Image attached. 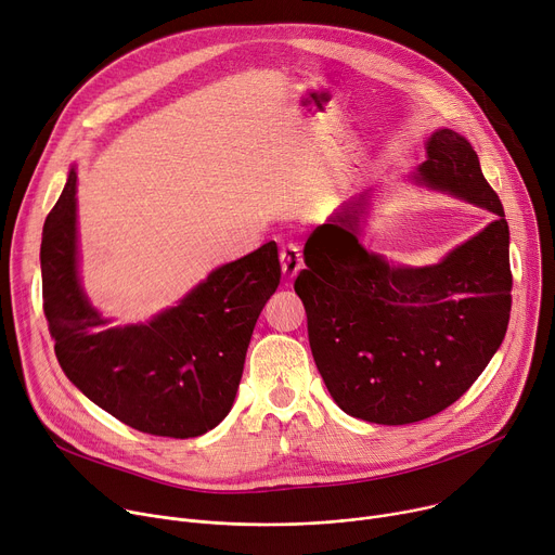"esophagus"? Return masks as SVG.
I'll list each match as a JSON object with an SVG mask.
<instances>
[{"instance_id": "34e87169", "label": "esophagus", "mask_w": 555, "mask_h": 555, "mask_svg": "<svg viewBox=\"0 0 555 555\" xmlns=\"http://www.w3.org/2000/svg\"><path fill=\"white\" fill-rule=\"evenodd\" d=\"M280 264H282V275L286 280H293L305 267L302 248L297 244H284L282 250H280Z\"/></svg>"}]
</instances>
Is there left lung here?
I'll list each match as a JSON object with an SVG mask.
<instances>
[{
    "label": "left lung",
    "instance_id": "obj_1",
    "mask_svg": "<svg viewBox=\"0 0 555 555\" xmlns=\"http://www.w3.org/2000/svg\"><path fill=\"white\" fill-rule=\"evenodd\" d=\"M417 184L491 210L495 220L431 267H393L360 244L371 191L339 206L305 246L295 293L324 385L345 413L411 424L451 406L500 349L511 313L508 224L466 138L426 140Z\"/></svg>",
    "mask_w": 555,
    "mask_h": 555
}]
</instances>
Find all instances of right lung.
Listing matches in <instances>:
<instances>
[{"instance_id":"right-lung-1","label":"right lung","mask_w":555,"mask_h":555,"mask_svg":"<svg viewBox=\"0 0 555 555\" xmlns=\"http://www.w3.org/2000/svg\"><path fill=\"white\" fill-rule=\"evenodd\" d=\"M77 173L41 235L44 313L73 385L119 422L151 436L197 438L233 406L250 335L280 284L275 242L210 271L144 324L111 326L79 282Z\"/></svg>"}]
</instances>
